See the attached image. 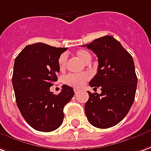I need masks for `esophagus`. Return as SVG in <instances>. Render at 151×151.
Masks as SVG:
<instances>
[{
  "mask_svg": "<svg viewBox=\"0 0 151 151\" xmlns=\"http://www.w3.org/2000/svg\"><path fill=\"white\" fill-rule=\"evenodd\" d=\"M73 91H74V93H75V94H78L79 91H80V90H79V89H76V88Z\"/></svg>",
  "mask_w": 151,
  "mask_h": 151,
  "instance_id": "obj_1",
  "label": "esophagus"
}]
</instances>
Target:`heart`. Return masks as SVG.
I'll list each match as a JSON object with an SVG mask.
<instances>
[{
    "label": "heart",
    "instance_id": "1",
    "mask_svg": "<svg viewBox=\"0 0 151 151\" xmlns=\"http://www.w3.org/2000/svg\"><path fill=\"white\" fill-rule=\"evenodd\" d=\"M76 55L80 60H82L85 63H87L91 60V54L86 50H78ZM66 61H67V55L65 54H62L58 60V65H59L60 69L61 70L65 69ZM89 78H90V75H89V73H80V74L69 73L65 77V83L68 86H73L76 88H80L85 84V83Z\"/></svg>",
    "mask_w": 151,
    "mask_h": 151
}]
</instances>
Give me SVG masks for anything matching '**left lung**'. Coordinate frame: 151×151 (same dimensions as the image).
<instances>
[{"label": "left lung", "instance_id": "obj_1", "mask_svg": "<svg viewBox=\"0 0 151 151\" xmlns=\"http://www.w3.org/2000/svg\"><path fill=\"white\" fill-rule=\"evenodd\" d=\"M98 58L96 74L89 83L101 93L88 91L85 104L88 122L98 128H108L121 122L133 104L137 86L134 61L121 43L105 36L85 45Z\"/></svg>", "mask_w": 151, "mask_h": 151}]
</instances>
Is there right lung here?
<instances>
[{
	"label": "right lung",
	"mask_w": 151,
	"mask_h": 151,
	"mask_svg": "<svg viewBox=\"0 0 151 151\" xmlns=\"http://www.w3.org/2000/svg\"><path fill=\"white\" fill-rule=\"evenodd\" d=\"M66 50L35 43L25 46L14 60L12 84L17 106L25 121L37 131L48 132L60 127L64 107L74 95L67 85H63L58 95L50 91L58 80V60Z\"/></svg>",
	"instance_id": "add662e5"
}]
</instances>
